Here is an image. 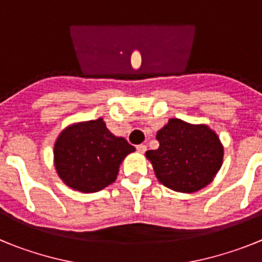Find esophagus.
Masks as SVG:
<instances>
[{
	"label": "esophagus",
	"instance_id": "1",
	"mask_svg": "<svg viewBox=\"0 0 262 262\" xmlns=\"http://www.w3.org/2000/svg\"><path fill=\"white\" fill-rule=\"evenodd\" d=\"M136 149H138V152H140V154H144V152L147 151V145L139 144V145H136Z\"/></svg>",
	"mask_w": 262,
	"mask_h": 262
}]
</instances>
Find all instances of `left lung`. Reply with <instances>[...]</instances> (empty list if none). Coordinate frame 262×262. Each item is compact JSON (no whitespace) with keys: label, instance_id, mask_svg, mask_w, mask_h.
Here are the masks:
<instances>
[{"label":"left lung","instance_id":"1","mask_svg":"<svg viewBox=\"0 0 262 262\" xmlns=\"http://www.w3.org/2000/svg\"><path fill=\"white\" fill-rule=\"evenodd\" d=\"M160 145L145 152L155 174L164 186L194 193L207 186L223 163V147L216 134L205 124L169 119L157 131Z\"/></svg>","mask_w":262,"mask_h":262}]
</instances>
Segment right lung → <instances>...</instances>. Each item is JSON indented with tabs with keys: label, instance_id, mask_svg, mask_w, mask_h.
<instances>
[{
	"label": "right lung",
	"instance_id": "right-lung-1",
	"mask_svg": "<svg viewBox=\"0 0 262 262\" xmlns=\"http://www.w3.org/2000/svg\"><path fill=\"white\" fill-rule=\"evenodd\" d=\"M135 148L117 138L102 118L73 124L60 134L53 156L57 174L69 187L94 193L113 184L120 163Z\"/></svg>",
	"mask_w": 262,
	"mask_h": 262
}]
</instances>
